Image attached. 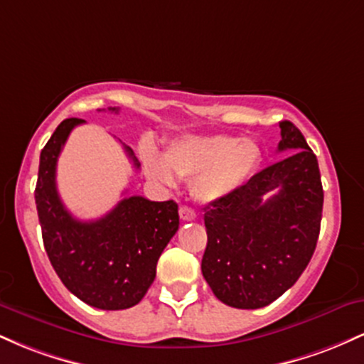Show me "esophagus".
Masks as SVG:
<instances>
[{"mask_svg":"<svg viewBox=\"0 0 364 364\" xmlns=\"http://www.w3.org/2000/svg\"><path fill=\"white\" fill-rule=\"evenodd\" d=\"M179 217H181V220H195L196 219V212L193 210V208L183 205L181 208H179Z\"/></svg>","mask_w":364,"mask_h":364,"instance_id":"1","label":"esophagus"}]
</instances>
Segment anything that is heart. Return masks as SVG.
<instances>
[{"mask_svg":"<svg viewBox=\"0 0 364 364\" xmlns=\"http://www.w3.org/2000/svg\"><path fill=\"white\" fill-rule=\"evenodd\" d=\"M145 174L162 186H174L179 178L191 179L198 202L229 198L248 185L260 168L262 149L252 139L231 135H185L171 140L166 157L152 144L140 149Z\"/></svg>","mask_w":364,"mask_h":364,"instance_id":"1","label":"heart"}]
</instances>
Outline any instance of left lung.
<instances>
[{
	"label": "left lung",
	"mask_w": 364,
	"mask_h": 364,
	"mask_svg": "<svg viewBox=\"0 0 364 364\" xmlns=\"http://www.w3.org/2000/svg\"><path fill=\"white\" fill-rule=\"evenodd\" d=\"M279 152H289L229 198L205 207L202 274L217 299L257 310L294 286L320 235L323 188L316 156L291 121Z\"/></svg>",
	"instance_id": "8db88e82"
}]
</instances>
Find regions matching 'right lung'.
<instances>
[{
  "instance_id": "right-lung-1",
  "label": "right lung",
  "mask_w": 364,
  "mask_h": 364,
  "mask_svg": "<svg viewBox=\"0 0 364 364\" xmlns=\"http://www.w3.org/2000/svg\"><path fill=\"white\" fill-rule=\"evenodd\" d=\"M82 123L61 121L41 152L36 205L44 248L58 277L78 299L99 310H127L141 301L156 279L159 257L179 228L178 203L127 196L101 219H75L58 195L56 164L68 135ZM124 150L139 169L133 150L127 145Z\"/></svg>"
}]
</instances>
